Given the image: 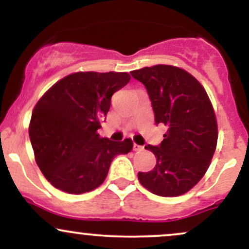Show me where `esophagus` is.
I'll return each mask as SVG.
<instances>
[{
	"mask_svg": "<svg viewBox=\"0 0 249 249\" xmlns=\"http://www.w3.org/2000/svg\"><path fill=\"white\" fill-rule=\"evenodd\" d=\"M142 150H144V146H141V145L138 144H133V151L139 152V151H142Z\"/></svg>",
	"mask_w": 249,
	"mask_h": 249,
	"instance_id": "obj_1",
	"label": "esophagus"
}]
</instances>
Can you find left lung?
Here are the masks:
<instances>
[{"mask_svg":"<svg viewBox=\"0 0 249 249\" xmlns=\"http://www.w3.org/2000/svg\"><path fill=\"white\" fill-rule=\"evenodd\" d=\"M146 88L156 124L167 127L159 146H145L156 156V167L139 172L151 193L178 196L193 188L211 165L218 142V123L206 90L196 77L167 64L131 71Z\"/></svg>","mask_w":249,"mask_h":249,"instance_id":"1","label":"left lung"}]
</instances>
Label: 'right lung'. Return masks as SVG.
Listing matches in <instances>:
<instances>
[{
	"instance_id": "1",
	"label": "right lung",
	"mask_w": 249,
	"mask_h": 249,
	"mask_svg": "<svg viewBox=\"0 0 249 249\" xmlns=\"http://www.w3.org/2000/svg\"><path fill=\"white\" fill-rule=\"evenodd\" d=\"M127 72L79 71L59 79L36 103L29 124L35 160L45 179L65 193L101 186L117 154L132 151L131 139L112 142L97 132L111 97L127 84Z\"/></svg>"
}]
</instances>
